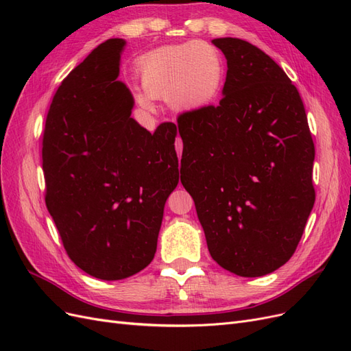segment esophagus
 Masks as SVG:
<instances>
[{"instance_id":"1","label":"esophagus","mask_w":351,"mask_h":351,"mask_svg":"<svg viewBox=\"0 0 351 351\" xmlns=\"http://www.w3.org/2000/svg\"><path fill=\"white\" fill-rule=\"evenodd\" d=\"M176 151H177V155H178V158L182 156V151H183V142H182V139H180V137H177V139H176Z\"/></svg>"}]
</instances>
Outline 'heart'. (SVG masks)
<instances>
[{
  "label": "heart",
  "instance_id": "b5f03b06",
  "mask_svg": "<svg viewBox=\"0 0 351 351\" xmlns=\"http://www.w3.org/2000/svg\"><path fill=\"white\" fill-rule=\"evenodd\" d=\"M141 83L136 102L149 111L152 99L167 98L178 111L208 107L226 80V64L219 51L208 42L189 40L149 52L141 61Z\"/></svg>",
  "mask_w": 351,
  "mask_h": 351
}]
</instances>
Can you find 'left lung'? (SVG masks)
<instances>
[{"label":"left lung","instance_id":"8db88e82","mask_svg":"<svg viewBox=\"0 0 351 351\" xmlns=\"http://www.w3.org/2000/svg\"><path fill=\"white\" fill-rule=\"evenodd\" d=\"M227 58L219 105L177 117L182 183L195 200L208 250L240 277L289 262L315 204V145L300 93L262 49L212 40Z\"/></svg>","mask_w":351,"mask_h":351}]
</instances>
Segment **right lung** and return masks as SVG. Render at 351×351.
Segmentation results:
<instances>
[{"instance_id":"obj_1","label":"right lung","mask_w":351,"mask_h":351,"mask_svg":"<svg viewBox=\"0 0 351 351\" xmlns=\"http://www.w3.org/2000/svg\"><path fill=\"white\" fill-rule=\"evenodd\" d=\"M125 42H102L61 82L42 139L45 204L69 258L95 278L123 280L155 256L165 200L178 183L174 123L154 133L132 117L117 80Z\"/></svg>"}]
</instances>
